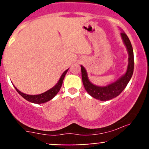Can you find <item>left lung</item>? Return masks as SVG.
<instances>
[{
  "mask_svg": "<svg viewBox=\"0 0 149 149\" xmlns=\"http://www.w3.org/2000/svg\"><path fill=\"white\" fill-rule=\"evenodd\" d=\"M120 34L123 42L128 52V65H127L126 73L123 76H122L118 80L106 86H96L90 82V81L88 80L86 70L83 66L81 65L82 81H83L86 91L92 97L97 100H101V101H107V100H110L118 97L125 89L133 76V69H134V56H133V47L125 33L123 31L120 33Z\"/></svg>",
  "mask_w": 149,
  "mask_h": 149,
  "instance_id": "obj_1",
  "label": "left lung"
}]
</instances>
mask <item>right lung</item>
Masks as SVG:
<instances>
[{
    "label": "right lung",
    "instance_id": "add662e5",
    "mask_svg": "<svg viewBox=\"0 0 149 149\" xmlns=\"http://www.w3.org/2000/svg\"><path fill=\"white\" fill-rule=\"evenodd\" d=\"M68 69H67V70L64 71V73H63L62 76H61V78H60L59 81H58V83L56 84V85L54 86L52 88H50V89L48 90V91H45V92L42 93V94H37V95H29V94H26L21 92L19 89H17L15 86L14 87L15 88H16V91H17V92L19 93L23 98H24L25 100L35 104H42L52 100V99L58 94V91H60V89H61V86H62L63 84V79L64 78H65V76L66 73L68 72Z\"/></svg>",
    "mask_w": 149,
    "mask_h": 149
}]
</instances>
